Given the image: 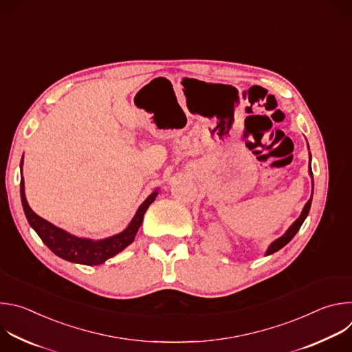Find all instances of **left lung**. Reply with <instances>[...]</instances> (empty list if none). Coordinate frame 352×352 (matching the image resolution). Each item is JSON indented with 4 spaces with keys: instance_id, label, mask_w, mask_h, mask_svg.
Listing matches in <instances>:
<instances>
[{
    "instance_id": "8db88e82",
    "label": "left lung",
    "mask_w": 352,
    "mask_h": 352,
    "mask_svg": "<svg viewBox=\"0 0 352 352\" xmlns=\"http://www.w3.org/2000/svg\"><path fill=\"white\" fill-rule=\"evenodd\" d=\"M308 148H309V146H308ZM311 160H312V157H311V153H309V175H311V178H312V182H314V174H312V167H311ZM314 185V184H312ZM312 190H314V186H312ZM312 195H314V192H312ZM312 195H311V199L308 200L307 202V205L304 206V209H302V212H300V214H299V217L289 226V228L280 236V238H277V239H274L270 245H269V248H267V250H266V256L267 255H272V254H274V252H277V250H280L283 246H285L294 236H295V234L299 231V228H300V226H302V223L305 221V219H307V216H308V213H309V210H311V205H312Z\"/></svg>"
}]
</instances>
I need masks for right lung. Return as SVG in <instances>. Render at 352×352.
<instances>
[{"label": "right lung", "mask_w": 352, "mask_h": 352, "mask_svg": "<svg viewBox=\"0 0 352 352\" xmlns=\"http://www.w3.org/2000/svg\"><path fill=\"white\" fill-rule=\"evenodd\" d=\"M23 166V157L21 162V170ZM159 195V189H155L150 193L144 202L138 208L133 219L126 226V228L116 235L103 238V239H91V238H83L76 236L50 221L41 219L38 214H36L26 200L25 195V181L23 175L21 179V199L25 216L30 224V227L37 232V235L41 238V241L48 246L53 254H56L58 258L79 263L85 266H97L104 263L107 259L116 256L124 250L128 245H131L135 239V235L143 221V216L147 210V208L155 202L156 196Z\"/></svg>", "instance_id": "add662e5"}]
</instances>
